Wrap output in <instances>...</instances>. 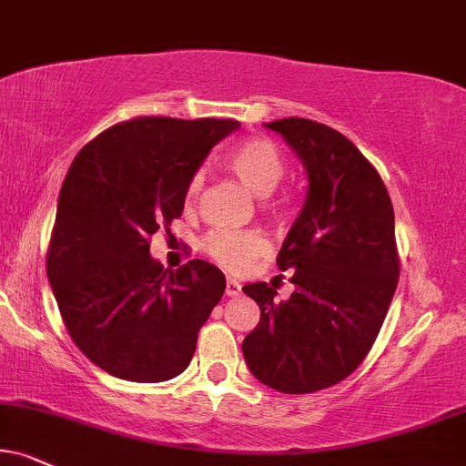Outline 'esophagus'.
<instances>
[{
  "mask_svg": "<svg viewBox=\"0 0 466 466\" xmlns=\"http://www.w3.org/2000/svg\"><path fill=\"white\" fill-rule=\"evenodd\" d=\"M224 291H227L228 298H235V296H239V291H242V285H239L235 279H227V289Z\"/></svg>",
  "mask_w": 466,
  "mask_h": 466,
  "instance_id": "esophagus-1",
  "label": "esophagus"
}]
</instances>
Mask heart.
<instances>
[{"label": "heart", "mask_w": 466, "mask_h": 466, "mask_svg": "<svg viewBox=\"0 0 466 466\" xmlns=\"http://www.w3.org/2000/svg\"><path fill=\"white\" fill-rule=\"evenodd\" d=\"M228 170L257 197L272 194L285 175V159L266 137H250L227 155ZM203 189V172L192 175L186 187L187 205L197 203ZM277 209V203L272 205ZM268 248L266 238L257 231H211L203 239V250L224 268H244Z\"/></svg>", "instance_id": "1"}]
</instances>
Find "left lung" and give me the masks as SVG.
I'll list each match as a JSON object with an SVG mask.
<instances>
[{
    "label": "left lung",
    "instance_id": "obj_1",
    "mask_svg": "<svg viewBox=\"0 0 466 466\" xmlns=\"http://www.w3.org/2000/svg\"><path fill=\"white\" fill-rule=\"evenodd\" d=\"M309 177L300 216L277 263L296 291L244 285L261 319L242 343L257 380L280 393H313L348 378L370 352L400 277L393 205L378 170L346 136L309 118L266 123Z\"/></svg>",
    "mask_w": 466,
    "mask_h": 466
}]
</instances>
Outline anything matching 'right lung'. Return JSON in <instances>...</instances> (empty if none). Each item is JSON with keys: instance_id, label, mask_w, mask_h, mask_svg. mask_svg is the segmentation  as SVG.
Listing matches in <instances>:
<instances>
[{"instance_id": "add662e5", "label": "right lung", "mask_w": 466, "mask_h": 466, "mask_svg": "<svg viewBox=\"0 0 466 466\" xmlns=\"http://www.w3.org/2000/svg\"><path fill=\"white\" fill-rule=\"evenodd\" d=\"M231 118L140 116L90 140L57 198L47 277L75 346L110 376L164 382L192 360L227 279L192 259L164 269L148 238L181 216L192 175Z\"/></svg>"}]
</instances>
